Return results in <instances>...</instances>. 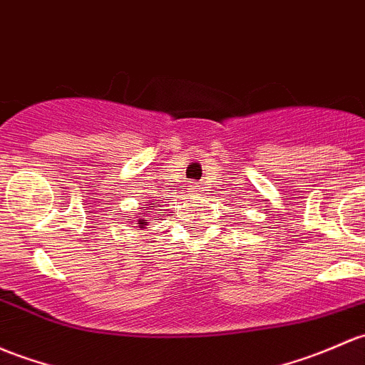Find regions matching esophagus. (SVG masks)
Wrapping results in <instances>:
<instances>
[{"label":"esophagus","instance_id":"esophagus-1","mask_svg":"<svg viewBox=\"0 0 365 365\" xmlns=\"http://www.w3.org/2000/svg\"><path fill=\"white\" fill-rule=\"evenodd\" d=\"M190 190H192V192H197V190H199V183H194V185H190Z\"/></svg>","mask_w":365,"mask_h":365}]
</instances>
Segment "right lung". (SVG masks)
Returning <instances> with one entry per match:
<instances>
[{
  "instance_id": "obj_1",
  "label": "right lung",
  "mask_w": 365,
  "mask_h": 365,
  "mask_svg": "<svg viewBox=\"0 0 365 365\" xmlns=\"http://www.w3.org/2000/svg\"><path fill=\"white\" fill-rule=\"evenodd\" d=\"M153 205H155V202H150V205H145V206H141V208H140V212H143V213H136V215H134V218H136V222L131 220V218H128V220H129V224H133L134 227L145 229V225H148V222L145 220V217H148V215L152 213L150 210H153Z\"/></svg>"
}]
</instances>
